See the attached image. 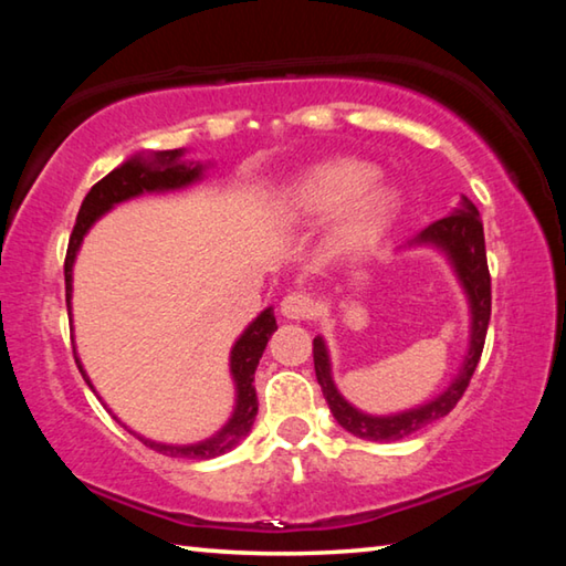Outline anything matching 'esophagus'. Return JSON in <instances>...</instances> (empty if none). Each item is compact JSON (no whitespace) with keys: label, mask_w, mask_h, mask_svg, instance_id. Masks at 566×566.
Instances as JSON below:
<instances>
[{"label":"esophagus","mask_w":566,"mask_h":566,"mask_svg":"<svg viewBox=\"0 0 566 566\" xmlns=\"http://www.w3.org/2000/svg\"><path fill=\"white\" fill-rule=\"evenodd\" d=\"M280 310H282V317H286V319H306V317H312L314 302L306 292H290L282 300Z\"/></svg>","instance_id":"34e87169"}]
</instances>
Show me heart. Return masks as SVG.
I'll use <instances>...</instances> for the list:
<instances>
[{
	"instance_id": "b5f03b06",
	"label": "heart",
	"mask_w": 566,
	"mask_h": 566,
	"mask_svg": "<svg viewBox=\"0 0 566 566\" xmlns=\"http://www.w3.org/2000/svg\"><path fill=\"white\" fill-rule=\"evenodd\" d=\"M286 209L302 222H329L337 256H361L381 244L401 212V195L357 157L324 159L304 169L286 191Z\"/></svg>"
}]
</instances>
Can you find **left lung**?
I'll use <instances>...</instances> for the list:
<instances>
[{
    "instance_id": "left-lung-1",
    "label": "left lung",
    "mask_w": 566,
    "mask_h": 566,
    "mask_svg": "<svg viewBox=\"0 0 566 566\" xmlns=\"http://www.w3.org/2000/svg\"><path fill=\"white\" fill-rule=\"evenodd\" d=\"M419 247L434 249V252L444 256L447 264L452 266L459 286H462L469 310V342L462 364H459L457 375L449 379V385L437 397L421 401L417 407L391 411V415L361 411L334 385L327 342H324L322 334L314 337V371H317V381L324 391V399H327L329 411L339 421V427L347 429L354 437L369 439V442H397V439H405L424 429L427 424H432V421L447 417L457 407V401L462 399L484 349V337L492 314V280L490 270H486L484 227L472 199L462 195L452 212L437 219L427 229H421L417 237L407 239L397 249L407 252V249Z\"/></svg>"
}]
</instances>
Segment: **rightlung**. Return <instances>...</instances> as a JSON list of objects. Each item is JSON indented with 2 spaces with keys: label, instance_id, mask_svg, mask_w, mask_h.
<instances>
[{
  "label": "right lung",
  "instance_id": "1",
  "mask_svg": "<svg viewBox=\"0 0 566 566\" xmlns=\"http://www.w3.org/2000/svg\"><path fill=\"white\" fill-rule=\"evenodd\" d=\"M209 167H214L212 161L187 159V149H165V151L145 149V151H137V155H132L129 159H124L117 169H112L107 177L99 179L97 185L90 189V195L84 197V202L80 207V214H76V224L72 229L70 249H66V260H64L66 312H70V317H72V292H74L72 286L74 262H76V254H80L84 237L90 234V229L97 224L104 214L112 212L114 207L122 202H129L134 197L165 195V191H179L197 185V181H202L207 177ZM274 332H276L274 310L272 306H266L264 312L256 314V317L247 324V329L239 334L237 342L232 344V352H229V377L234 381V407H232V415H229V419L212 437L199 439V442H191V444L155 442V439L134 432V429L124 424V421L114 415L107 405L104 407H107L109 415L117 419L129 434H134L142 444L155 449L159 454L187 457V459H212L224 452H232V449L242 442L254 427L256 409H260V401H256V391H254V371L260 367L266 342H270ZM74 359L84 381H87L90 389L99 397V391L94 389L76 349H74Z\"/></svg>",
  "mask_w": 566,
  "mask_h": 566
}]
</instances>
